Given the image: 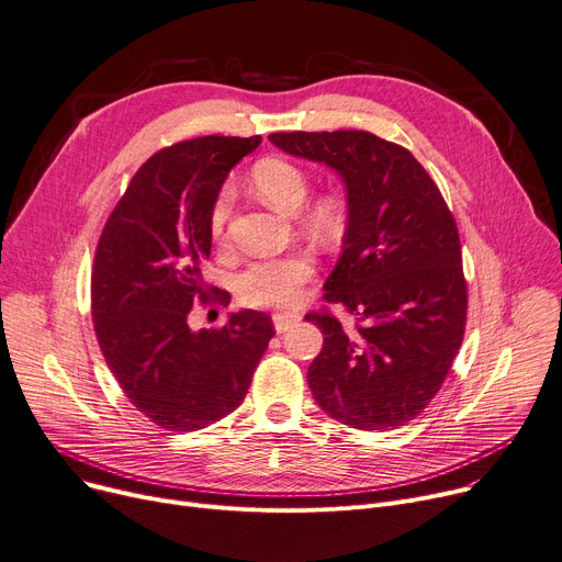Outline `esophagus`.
I'll list each match as a JSON object with an SVG mask.
<instances>
[{"label":"esophagus","instance_id":"34e87169","mask_svg":"<svg viewBox=\"0 0 562 562\" xmlns=\"http://www.w3.org/2000/svg\"><path fill=\"white\" fill-rule=\"evenodd\" d=\"M297 321H301V316H297V314H273V325H276V331L278 334H282V331H286L291 325H295Z\"/></svg>","mask_w":562,"mask_h":562}]
</instances>
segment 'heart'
<instances>
[{"instance_id":"b5f03b06","label":"heart","mask_w":562,"mask_h":562,"mask_svg":"<svg viewBox=\"0 0 562 562\" xmlns=\"http://www.w3.org/2000/svg\"><path fill=\"white\" fill-rule=\"evenodd\" d=\"M252 184L261 199L286 214L301 210L310 192L307 173L284 158L259 160L252 167ZM231 212L233 190L223 184L210 207V233L216 244L226 241ZM305 223L316 237L336 239L346 223L344 203L331 194L318 196L310 205ZM314 259L303 250L255 259L235 278L237 301L246 307H289L297 301L303 284L314 278Z\"/></svg>"}]
</instances>
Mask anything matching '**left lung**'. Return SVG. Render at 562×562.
<instances>
[{
    "instance_id": "left-lung-1",
    "label": "left lung",
    "mask_w": 562,
    "mask_h": 562,
    "mask_svg": "<svg viewBox=\"0 0 562 562\" xmlns=\"http://www.w3.org/2000/svg\"><path fill=\"white\" fill-rule=\"evenodd\" d=\"M282 151L325 162L346 182L348 228L325 303L305 318L323 350L307 370L327 416L363 431L397 429L440 391L463 344L468 284L454 214L404 146L368 131L271 133Z\"/></svg>"
}]
</instances>
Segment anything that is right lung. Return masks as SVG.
Instances as JSON below:
<instances>
[{
    "mask_svg": "<svg viewBox=\"0 0 562 562\" xmlns=\"http://www.w3.org/2000/svg\"><path fill=\"white\" fill-rule=\"evenodd\" d=\"M259 142L205 135L165 146L133 176L97 244L90 297L101 355L131 404L165 431H196L233 414L276 334L271 316L252 310L223 327L187 323L196 301L231 303L201 278L210 207Z\"/></svg>",
    "mask_w": 562,
    "mask_h": 562,
    "instance_id": "add662e5",
    "label": "right lung"
}]
</instances>
